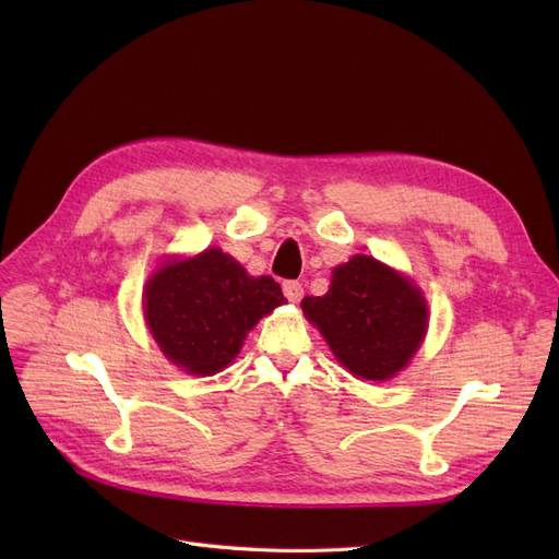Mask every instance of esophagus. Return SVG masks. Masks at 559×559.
<instances>
[{
	"label": "esophagus",
	"mask_w": 559,
	"mask_h": 559,
	"mask_svg": "<svg viewBox=\"0 0 559 559\" xmlns=\"http://www.w3.org/2000/svg\"><path fill=\"white\" fill-rule=\"evenodd\" d=\"M282 289H284V296L289 298L292 302H298V300L302 298V284H300V282H296V280L284 282V284H282Z\"/></svg>",
	"instance_id": "34e87169"
}]
</instances>
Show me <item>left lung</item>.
Returning a JSON list of instances; mask_svg holds the SVG:
<instances>
[{
  "label": "left lung",
  "instance_id": "obj_1",
  "mask_svg": "<svg viewBox=\"0 0 559 559\" xmlns=\"http://www.w3.org/2000/svg\"><path fill=\"white\" fill-rule=\"evenodd\" d=\"M302 312L349 373L386 380L411 361L427 331V302L415 286L370 257L333 270L324 296L302 298Z\"/></svg>",
  "mask_w": 559,
  "mask_h": 559
}]
</instances>
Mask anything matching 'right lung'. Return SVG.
I'll list each match as a JSON object with an SVG mask.
<instances>
[{"mask_svg":"<svg viewBox=\"0 0 559 559\" xmlns=\"http://www.w3.org/2000/svg\"><path fill=\"white\" fill-rule=\"evenodd\" d=\"M273 277H249L222 249L163 265L144 292L146 324L165 357L193 376H212L240 352L247 331L282 306Z\"/></svg>","mask_w":559,"mask_h":559,"instance_id":"obj_1","label":"right lung"}]
</instances>
